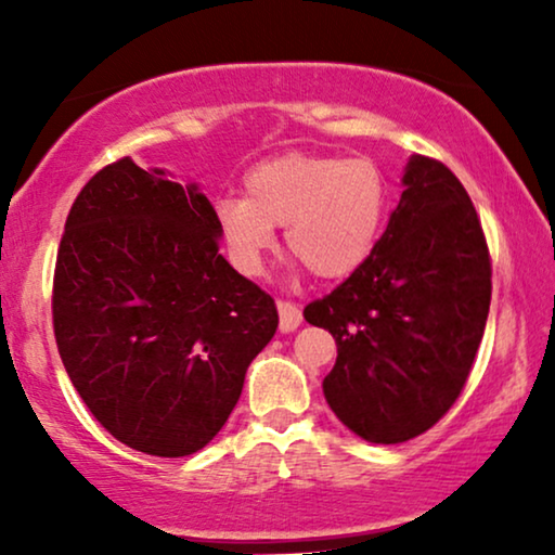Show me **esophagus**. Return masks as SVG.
I'll use <instances>...</instances> for the list:
<instances>
[{
    "label": "esophagus",
    "mask_w": 555,
    "mask_h": 555,
    "mask_svg": "<svg viewBox=\"0 0 555 555\" xmlns=\"http://www.w3.org/2000/svg\"><path fill=\"white\" fill-rule=\"evenodd\" d=\"M278 313H280V331L283 333H291L302 323L298 306H293V302L287 300H278Z\"/></svg>",
    "instance_id": "esophagus-1"
}]
</instances>
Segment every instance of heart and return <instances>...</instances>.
Wrapping results in <instances>:
<instances>
[{
  "label": "heart",
  "mask_w": 555,
  "mask_h": 555,
  "mask_svg": "<svg viewBox=\"0 0 555 555\" xmlns=\"http://www.w3.org/2000/svg\"><path fill=\"white\" fill-rule=\"evenodd\" d=\"M389 184L374 158L285 154L257 164L245 196L217 202V230L242 275L257 278L285 227L291 255L321 280L351 278L374 253Z\"/></svg>",
  "instance_id": "b5f03b06"
}]
</instances>
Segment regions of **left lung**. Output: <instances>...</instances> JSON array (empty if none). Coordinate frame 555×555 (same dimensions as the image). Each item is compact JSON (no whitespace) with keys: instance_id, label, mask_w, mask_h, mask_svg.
Instances as JSON below:
<instances>
[{"instance_id":"8db88e82","label":"left lung","mask_w":555,"mask_h":555,"mask_svg":"<svg viewBox=\"0 0 555 555\" xmlns=\"http://www.w3.org/2000/svg\"><path fill=\"white\" fill-rule=\"evenodd\" d=\"M401 181L399 207L369 260L302 310L338 346L325 401L374 444L420 437L450 412L492 293L488 242L460 179L437 158L412 156Z\"/></svg>"}]
</instances>
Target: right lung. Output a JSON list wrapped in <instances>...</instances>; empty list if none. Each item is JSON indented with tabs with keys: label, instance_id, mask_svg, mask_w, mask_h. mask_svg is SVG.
<instances>
[{
	"label": "right lung",
	"instance_id": "obj_1",
	"mask_svg": "<svg viewBox=\"0 0 555 555\" xmlns=\"http://www.w3.org/2000/svg\"><path fill=\"white\" fill-rule=\"evenodd\" d=\"M199 186L118 158L82 186L52 280L60 359L90 414L131 450L186 457L237 404L278 308L219 255Z\"/></svg>",
	"mask_w": 555,
	"mask_h": 555
}]
</instances>
